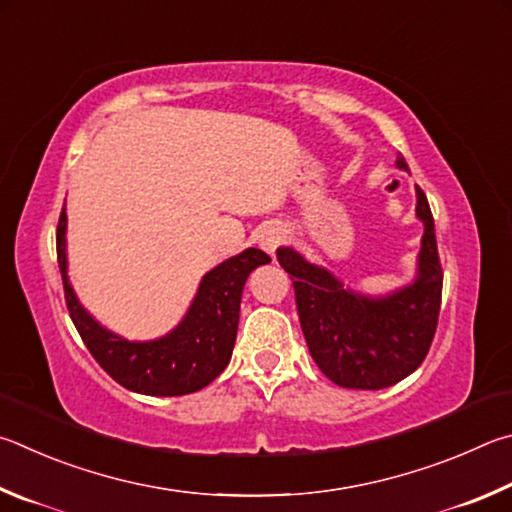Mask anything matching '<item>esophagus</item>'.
Listing matches in <instances>:
<instances>
[{
	"instance_id": "1",
	"label": "esophagus",
	"mask_w": 512,
	"mask_h": 512,
	"mask_svg": "<svg viewBox=\"0 0 512 512\" xmlns=\"http://www.w3.org/2000/svg\"><path fill=\"white\" fill-rule=\"evenodd\" d=\"M285 240V231L279 224H270V227H265L261 231V238H258V245L265 251V254L274 256V251L281 247V242Z\"/></svg>"
}]
</instances>
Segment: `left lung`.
I'll use <instances>...</instances> for the list:
<instances>
[{
  "instance_id": "1",
  "label": "left lung",
  "mask_w": 512,
  "mask_h": 512,
  "mask_svg": "<svg viewBox=\"0 0 512 512\" xmlns=\"http://www.w3.org/2000/svg\"><path fill=\"white\" fill-rule=\"evenodd\" d=\"M396 164L407 168L405 159ZM416 215L425 224L418 276L405 290L369 299L344 288L333 274L303 261L292 247L276 258L290 274L297 312L312 360L344 389H384L414 373L429 353L438 326L443 267L434 215L423 188H416Z\"/></svg>"
}]
</instances>
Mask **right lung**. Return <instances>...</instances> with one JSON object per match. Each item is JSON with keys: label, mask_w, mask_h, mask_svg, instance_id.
<instances>
[{"label": "right lung", "mask_w": 512, "mask_h": 512, "mask_svg": "<svg viewBox=\"0 0 512 512\" xmlns=\"http://www.w3.org/2000/svg\"><path fill=\"white\" fill-rule=\"evenodd\" d=\"M67 213L62 206L56 251L65 285L69 317L89 353L121 387L146 396H186L200 391L227 369L236 344L240 297L247 276L272 258L261 249H245L204 276L191 310L173 333L155 342H128L110 333L80 306L67 276Z\"/></svg>", "instance_id": "1"}]
</instances>
